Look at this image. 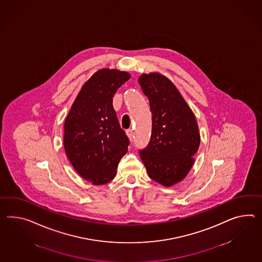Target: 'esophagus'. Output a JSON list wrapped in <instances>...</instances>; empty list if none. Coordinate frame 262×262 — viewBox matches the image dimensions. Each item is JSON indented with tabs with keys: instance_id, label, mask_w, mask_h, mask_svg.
Instances as JSON below:
<instances>
[{
	"instance_id": "34e87169",
	"label": "esophagus",
	"mask_w": 262,
	"mask_h": 262,
	"mask_svg": "<svg viewBox=\"0 0 262 262\" xmlns=\"http://www.w3.org/2000/svg\"><path fill=\"white\" fill-rule=\"evenodd\" d=\"M126 134L128 135V138L132 140L133 139V135H134V132H133V129H130V128H128L126 130Z\"/></svg>"
}]
</instances>
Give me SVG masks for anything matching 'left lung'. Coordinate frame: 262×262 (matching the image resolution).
Returning a JSON list of instances; mask_svg holds the SVG:
<instances>
[{"label": "left lung", "instance_id": "8db88e82", "mask_svg": "<svg viewBox=\"0 0 262 262\" xmlns=\"http://www.w3.org/2000/svg\"><path fill=\"white\" fill-rule=\"evenodd\" d=\"M139 84L152 114L151 136L140 157L147 174L164 186L181 182L194 164L201 137L198 124L176 86L159 73L143 74Z\"/></svg>", "mask_w": 262, "mask_h": 262}]
</instances>
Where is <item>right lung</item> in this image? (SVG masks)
<instances>
[{"label":"right lung","instance_id":"add662e5","mask_svg":"<svg viewBox=\"0 0 262 262\" xmlns=\"http://www.w3.org/2000/svg\"><path fill=\"white\" fill-rule=\"evenodd\" d=\"M127 72L101 69L84 83L64 123V149L72 166L93 185L115 178L129 140L122 129L113 97L129 79Z\"/></svg>","mask_w":262,"mask_h":262}]
</instances>
